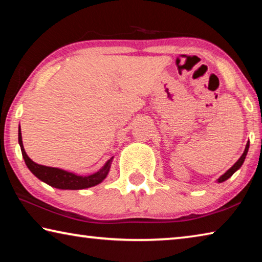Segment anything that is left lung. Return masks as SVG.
I'll return each mask as SVG.
<instances>
[{
  "label": "left lung",
  "instance_id": "left-lung-1",
  "mask_svg": "<svg viewBox=\"0 0 262 262\" xmlns=\"http://www.w3.org/2000/svg\"><path fill=\"white\" fill-rule=\"evenodd\" d=\"M248 147H250V143H247L246 144V148H245V151H244V154L242 155V157L238 159V161L234 163V165L230 168V170H228L227 172H225V173L221 177V178L219 179V183H223V181H225L227 179H229L230 177H231L234 172H236L239 167H241L242 165H243V163H244V161H245V157H246V155H247V151H248Z\"/></svg>",
  "mask_w": 262,
  "mask_h": 262
}]
</instances>
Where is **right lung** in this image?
Instances as JSON below:
<instances>
[{"instance_id": "right-lung-1", "label": "right lung", "mask_w": 262, "mask_h": 262, "mask_svg": "<svg viewBox=\"0 0 262 262\" xmlns=\"http://www.w3.org/2000/svg\"><path fill=\"white\" fill-rule=\"evenodd\" d=\"M18 142L20 145L21 155H23L25 164L28 165L29 170L32 172L37 178H39L41 181H43V183H46L50 186H53V187L55 188L83 189V188L92 187V186L100 184L101 181L106 178V176H107L110 171V166H111L110 161L106 163V165L101 168L100 171L88 177L76 176L74 173H70V172L60 170V168H56V167L39 165V164L31 161L28 155H26L23 147V142H21L20 129L18 133Z\"/></svg>"}]
</instances>
